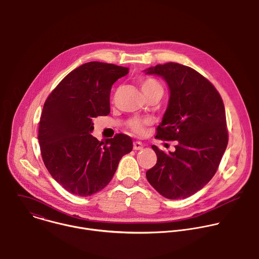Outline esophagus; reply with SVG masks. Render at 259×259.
<instances>
[{
    "mask_svg": "<svg viewBox=\"0 0 259 259\" xmlns=\"http://www.w3.org/2000/svg\"><path fill=\"white\" fill-rule=\"evenodd\" d=\"M133 149H134L135 151H140V150L143 149V144H142L140 141H135V142L133 143Z\"/></svg>",
    "mask_w": 259,
    "mask_h": 259,
    "instance_id": "obj_1",
    "label": "esophagus"
}]
</instances>
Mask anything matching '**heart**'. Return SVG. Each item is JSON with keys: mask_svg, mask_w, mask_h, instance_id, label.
I'll return each mask as SVG.
<instances>
[{"mask_svg": "<svg viewBox=\"0 0 259 259\" xmlns=\"http://www.w3.org/2000/svg\"><path fill=\"white\" fill-rule=\"evenodd\" d=\"M158 87H161L160 84L154 80V79H145L142 81L141 83V88H142V91L143 93L149 91L151 89H154V88H158ZM149 123V121L147 120H141V119H138V118H134L132 120L129 121L128 125L129 127L136 133L138 134H142L144 132V125Z\"/></svg>", "mask_w": 259, "mask_h": 259, "instance_id": "1", "label": "heart"}]
</instances>
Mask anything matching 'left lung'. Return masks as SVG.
I'll return each mask as SVG.
<instances>
[{
    "label": "left lung",
    "instance_id": "1",
    "mask_svg": "<svg viewBox=\"0 0 259 259\" xmlns=\"http://www.w3.org/2000/svg\"><path fill=\"white\" fill-rule=\"evenodd\" d=\"M161 77L169 100L157 138L176 140L166 154L152 145L158 161L147 181L163 197L180 200L203 189L214 176L228 145L225 105L214 86L195 69L175 62L143 70Z\"/></svg>",
    "mask_w": 259,
    "mask_h": 259
}]
</instances>
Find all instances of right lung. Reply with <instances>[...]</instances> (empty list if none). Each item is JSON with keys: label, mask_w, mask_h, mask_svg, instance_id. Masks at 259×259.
<instances>
[{"label": "right lung", "mask_w": 259, "mask_h": 259, "mask_svg": "<svg viewBox=\"0 0 259 259\" xmlns=\"http://www.w3.org/2000/svg\"><path fill=\"white\" fill-rule=\"evenodd\" d=\"M128 67L91 61L70 71L45 101L39 126L44 164L72 195L91 196L112 180L122 157L133 149L125 134L98 141L93 119L110 112L113 84Z\"/></svg>", "instance_id": "1"}]
</instances>
